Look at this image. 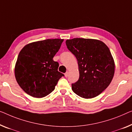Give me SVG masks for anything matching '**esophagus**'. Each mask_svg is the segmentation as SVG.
<instances>
[{
    "mask_svg": "<svg viewBox=\"0 0 132 132\" xmlns=\"http://www.w3.org/2000/svg\"><path fill=\"white\" fill-rule=\"evenodd\" d=\"M68 75H69V72L67 71L65 73H64V76H65V77H68Z\"/></svg>",
    "mask_w": 132,
    "mask_h": 132,
    "instance_id": "34e87169",
    "label": "esophagus"
}]
</instances>
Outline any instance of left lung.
<instances>
[{
  "label": "left lung",
  "mask_w": 132,
  "mask_h": 132,
  "mask_svg": "<svg viewBox=\"0 0 132 132\" xmlns=\"http://www.w3.org/2000/svg\"><path fill=\"white\" fill-rule=\"evenodd\" d=\"M68 50L78 60L79 78L72 84L75 93L84 98L100 95L113 79L115 64L113 56L103 41L89 38L67 40Z\"/></svg>",
  "instance_id": "left-lung-1"
}]
</instances>
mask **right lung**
Instances as JSON below:
<instances>
[{
    "mask_svg": "<svg viewBox=\"0 0 132 132\" xmlns=\"http://www.w3.org/2000/svg\"><path fill=\"white\" fill-rule=\"evenodd\" d=\"M63 39L31 43L19 52L15 67L16 80L28 95L43 98L54 91L64 75L58 71L59 63L53 60Z\"/></svg>",
    "mask_w": 132,
    "mask_h": 132,
    "instance_id": "obj_1",
    "label": "right lung"
}]
</instances>
